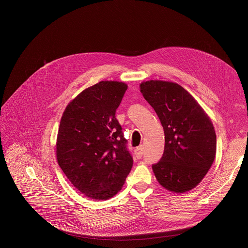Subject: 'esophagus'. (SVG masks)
Wrapping results in <instances>:
<instances>
[{
  "mask_svg": "<svg viewBox=\"0 0 248 248\" xmlns=\"http://www.w3.org/2000/svg\"><path fill=\"white\" fill-rule=\"evenodd\" d=\"M143 146H140L138 147L137 149H135V155L137 158H141L143 156V153H144V150H143Z\"/></svg>",
  "mask_w": 248,
  "mask_h": 248,
  "instance_id": "esophagus-1",
  "label": "esophagus"
}]
</instances>
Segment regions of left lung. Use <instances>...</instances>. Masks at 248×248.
<instances>
[{
    "label": "left lung",
    "mask_w": 248,
    "mask_h": 248,
    "mask_svg": "<svg viewBox=\"0 0 248 248\" xmlns=\"http://www.w3.org/2000/svg\"><path fill=\"white\" fill-rule=\"evenodd\" d=\"M140 89L156 112L165 133L163 156L152 165L155 177L170 192L191 191L215 160L214 125L195 98L177 83L149 80L142 82Z\"/></svg>",
    "instance_id": "obj_1"
}]
</instances>
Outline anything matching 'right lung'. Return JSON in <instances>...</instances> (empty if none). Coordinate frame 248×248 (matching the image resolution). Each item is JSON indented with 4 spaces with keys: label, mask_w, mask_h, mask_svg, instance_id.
Returning <instances> with one entry per match:
<instances>
[{
    "label": "right lung",
    "mask_w": 248,
    "mask_h": 248,
    "mask_svg": "<svg viewBox=\"0 0 248 248\" xmlns=\"http://www.w3.org/2000/svg\"><path fill=\"white\" fill-rule=\"evenodd\" d=\"M126 89L124 82L99 81L73 99L60 121L58 165L74 187L91 199L117 195L133 165L115 116Z\"/></svg>",
    "instance_id": "right-lung-1"
}]
</instances>
